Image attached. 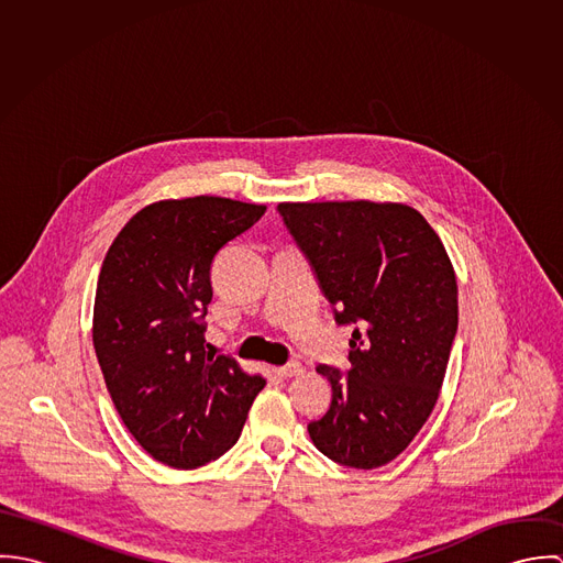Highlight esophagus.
<instances>
[{"mask_svg":"<svg viewBox=\"0 0 563 563\" xmlns=\"http://www.w3.org/2000/svg\"><path fill=\"white\" fill-rule=\"evenodd\" d=\"M301 373H303V366L299 362H288L277 368V375H282V377H297Z\"/></svg>","mask_w":563,"mask_h":563,"instance_id":"esophagus-1","label":"esophagus"}]
</instances>
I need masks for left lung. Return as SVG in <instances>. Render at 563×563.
Masks as SVG:
<instances>
[{"instance_id":"left-lung-1","label":"left lung","mask_w":563,"mask_h":563,"mask_svg":"<svg viewBox=\"0 0 563 563\" xmlns=\"http://www.w3.org/2000/svg\"><path fill=\"white\" fill-rule=\"evenodd\" d=\"M338 324H353L346 373L331 384L324 416L308 424L314 446L349 468H379L409 446L438 401L457 333V282L446 249L402 203H279Z\"/></svg>"}]
</instances>
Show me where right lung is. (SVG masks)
<instances>
[{
  "label": "right lung",
  "instance_id": "obj_1",
  "mask_svg": "<svg viewBox=\"0 0 563 563\" xmlns=\"http://www.w3.org/2000/svg\"><path fill=\"white\" fill-rule=\"evenodd\" d=\"M264 212L223 197L158 201L125 223L101 264L92 344L106 388L136 442L170 468L230 451L266 384L208 351L203 322L217 253Z\"/></svg>",
  "mask_w": 563,
  "mask_h": 563
}]
</instances>
